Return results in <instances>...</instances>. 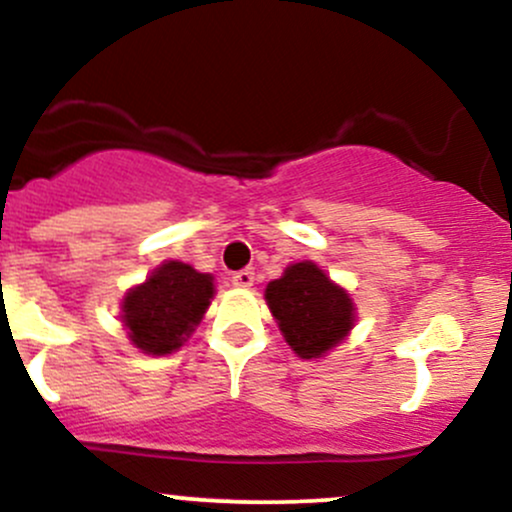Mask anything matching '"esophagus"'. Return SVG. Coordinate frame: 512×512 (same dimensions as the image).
<instances>
[{
    "label": "esophagus",
    "instance_id": "obj_1",
    "mask_svg": "<svg viewBox=\"0 0 512 512\" xmlns=\"http://www.w3.org/2000/svg\"><path fill=\"white\" fill-rule=\"evenodd\" d=\"M252 284H255V272L252 269H243V272L233 274V286H238V289H250Z\"/></svg>",
    "mask_w": 512,
    "mask_h": 512
}]
</instances>
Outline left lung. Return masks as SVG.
I'll return each mask as SVG.
<instances>
[{
	"mask_svg": "<svg viewBox=\"0 0 512 512\" xmlns=\"http://www.w3.org/2000/svg\"><path fill=\"white\" fill-rule=\"evenodd\" d=\"M286 344L301 358L330 354L354 330L356 305L313 260L293 262L264 289Z\"/></svg>",
	"mask_w": 512,
	"mask_h": 512,
	"instance_id": "1",
	"label": "left lung"
}]
</instances>
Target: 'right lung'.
<instances>
[{
    "label": "right lung",
    "instance_id": "obj_1",
    "mask_svg": "<svg viewBox=\"0 0 512 512\" xmlns=\"http://www.w3.org/2000/svg\"><path fill=\"white\" fill-rule=\"evenodd\" d=\"M214 276L192 264L166 260L132 286L120 305L129 342L146 356H168L192 337L211 305Z\"/></svg>",
    "mask_w": 512,
    "mask_h": 512
}]
</instances>
